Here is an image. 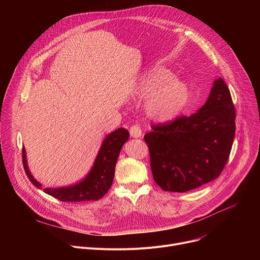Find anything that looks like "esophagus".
I'll use <instances>...</instances> for the list:
<instances>
[{
  "label": "esophagus",
  "mask_w": 260,
  "mask_h": 260,
  "mask_svg": "<svg viewBox=\"0 0 260 260\" xmlns=\"http://www.w3.org/2000/svg\"><path fill=\"white\" fill-rule=\"evenodd\" d=\"M129 133H131V136L133 138H141L142 137V131H141V127L139 125H133L129 129Z\"/></svg>",
  "instance_id": "34e87169"
}]
</instances>
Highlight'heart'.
<instances>
[{
	"instance_id": "1",
	"label": "heart",
	"mask_w": 260,
	"mask_h": 260,
	"mask_svg": "<svg viewBox=\"0 0 260 260\" xmlns=\"http://www.w3.org/2000/svg\"><path fill=\"white\" fill-rule=\"evenodd\" d=\"M136 93L145 98L144 110L152 120H173L187 104L189 91L183 81L174 79L173 74L164 67L146 71L139 79Z\"/></svg>"
}]
</instances>
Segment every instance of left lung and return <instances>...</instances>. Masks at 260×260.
Returning <instances> with one entry per match:
<instances>
[{
    "label": "left lung",
    "mask_w": 260,
    "mask_h": 260,
    "mask_svg": "<svg viewBox=\"0 0 260 260\" xmlns=\"http://www.w3.org/2000/svg\"><path fill=\"white\" fill-rule=\"evenodd\" d=\"M236 110L222 78L213 82L205 105L145 135L154 181L165 191L186 192L209 183L223 170L235 139Z\"/></svg>",
    "instance_id": "1"
}]
</instances>
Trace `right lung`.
<instances>
[{"label": "right lung", "mask_w": 260, "mask_h": 260, "mask_svg": "<svg viewBox=\"0 0 260 260\" xmlns=\"http://www.w3.org/2000/svg\"><path fill=\"white\" fill-rule=\"evenodd\" d=\"M129 133L119 127L105 137L98 155L87 175L77 183L61 187H44L31 175L26 160L25 148H22V162L25 174L37 188L59 200L60 202H84L102 199L112 185L116 162L124 143L127 142Z\"/></svg>", "instance_id": "right-lung-1"}]
</instances>
